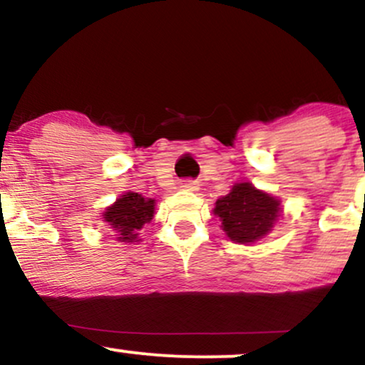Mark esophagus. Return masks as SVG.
<instances>
[{"mask_svg":"<svg viewBox=\"0 0 365 365\" xmlns=\"http://www.w3.org/2000/svg\"><path fill=\"white\" fill-rule=\"evenodd\" d=\"M180 188H182V190H187V192H197L200 188V183L197 182V180H183Z\"/></svg>","mask_w":365,"mask_h":365,"instance_id":"esophagus-1","label":"esophagus"}]
</instances>
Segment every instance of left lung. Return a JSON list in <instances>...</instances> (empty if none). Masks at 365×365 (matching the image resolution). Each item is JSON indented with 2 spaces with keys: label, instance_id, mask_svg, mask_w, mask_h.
<instances>
[{
  "label": "left lung",
  "instance_id": "1",
  "mask_svg": "<svg viewBox=\"0 0 365 365\" xmlns=\"http://www.w3.org/2000/svg\"><path fill=\"white\" fill-rule=\"evenodd\" d=\"M212 212L233 244L249 245L271 233L282 216V200L250 182H240L216 200Z\"/></svg>",
  "mask_w": 365,
  "mask_h": 365
}]
</instances>
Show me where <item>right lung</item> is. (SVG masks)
I'll use <instances>...</instances> for the list:
<instances>
[{
    "label": "right lung",
    "instance_id": "obj_1",
    "mask_svg": "<svg viewBox=\"0 0 365 365\" xmlns=\"http://www.w3.org/2000/svg\"><path fill=\"white\" fill-rule=\"evenodd\" d=\"M156 212V200L144 197L139 192H125L103 212V221L108 223L115 238L123 244L140 242L139 232L145 223H150Z\"/></svg>",
    "mask_w": 365,
    "mask_h": 365
}]
</instances>
